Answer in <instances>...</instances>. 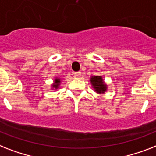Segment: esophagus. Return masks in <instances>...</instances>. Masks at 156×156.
Masks as SVG:
<instances>
[{"instance_id": "obj_1", "label": "esophagus", "mask_w": 156, "mask_h": 156, "mask_svg": "<svg viewBox=\"0 0 156 156\" xmlns=\"http://www.w3.org/2000/svg\"><path fill=\"white\" fill-rule=\"evenodd\" d=\"M81 76V72H75L74 74V77L75 78H79Z\"/></svg>"}]
</instances>
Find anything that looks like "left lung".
I'll return each mask as SVG.
<instances>
[{
	"label": "left lung",
	"instance_id": "8db88e82",
	"mask_svg": "<svg viewBox=\"0 0 156 156\" xmlns=\"http://www.w3.org/2000/svg\"><path fill=\"white\" fill-rule=\"evenodd\" d=\"M91 86L98 94H104L107 90V85L102 79V76H92L90 79Z\"/></svg>",
	"mask_w": 156,
	"mask_h": 156
}]
</instances>
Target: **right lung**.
Returning <instances> with one entry per match:
<instances>
[{"label":"right lung","mask_w":156,"mask_h":156,"mask_svg":"<svg viewBox=\"0 0 156 156\" xmlns=\"http://www.w3.org/2000/svg\"><path fill=\"white\" fill-rule=\"evenodd\" d=\"M61 82H62V79L59 78H56L54 79V83L52 84V89H58L59 87H60V84H61Z\"/></svg>","instance_id":"1"}]
</instances>
